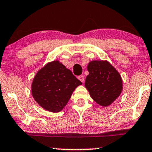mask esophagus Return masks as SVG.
Masks as SVG:
<instances>
[{"label": "esophagus", "instance_id": "esophagus-1", "mask_svg": "<svg viewBox=\"0 0 152 152\" xmlns=\"http://www.w3.org/2000/svg\"><path fill=\"white\" fill-rule=\"evenodd\" d=\"M78 80H80V81H81V82H84V77L83 76V75H80V76H78Z\"/></svg>", "mask_w": 152, "mask_h": 152}]
</instances>
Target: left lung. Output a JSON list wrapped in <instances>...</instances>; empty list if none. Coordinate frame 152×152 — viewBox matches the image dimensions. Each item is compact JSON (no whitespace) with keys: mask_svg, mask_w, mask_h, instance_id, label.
Instances as JSON below:
<instances>
[{"mask_svg":"<svg viewBox=\"0 0 152 152\" xmlns=\"http://www.w3.org/2000/svg\"><path fill=\"white\" fill-rule=\"evenodd\" d=\"M87 70L89 74L85 81V87L91 98L102 107L111 105L122 91L121 75L107 60L91 61Z\"/></svg>","mask_w":152,"mask_h":152,"instance_id":"left-lung-1","label":"left lung"}]
</instances>
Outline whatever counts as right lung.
Wrapping results in <instances>:
<instances>
[{"mask_svg": "<svg viewBox=\"0 0 152 152\" xmlns=\"http://www.w3.org/2000/svg\"><path fill=\"white\" fill-rule=\"evenodd\" d=\"M82 84L59 60L45 64L35 75L32 83L34 100L48 111L57 113L67 104L77 87Z\"/></svg>", "mask_w": 152, "mask_h": 152, "instance_id": "right-lung-1", "label": "right lung"}]
</instances>
